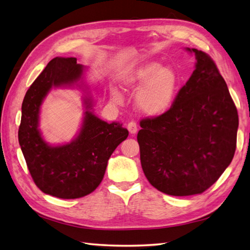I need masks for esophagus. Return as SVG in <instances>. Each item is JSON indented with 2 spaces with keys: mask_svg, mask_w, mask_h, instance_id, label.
I'll list each match as a JSON object with an SVG mask.
<instances>
[{
  "mask_svg": "<svg viewBox=\"0 0 250 250\" xmlns=\"http://www.w3.org/2000/svg\"><path fill=\"white\" fill-rule=\"evenodd\" d=\"M127 129H128L131 135H135L138 130L137 123H135V122H129V123L127 124Z\"/></svg>",
  "mask_w": 250,
  "mask_h": 250,
  "instance_id": "esophagus-1",
  "label": "esophagus"
}]
</instances>
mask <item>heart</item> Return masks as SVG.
<instances>
[{
	"label": "heart",
	"mask_w": 250,
	"mask_h": 250,
	"mask_svg": "<svg viewBox=\"0 0 250 250\" xmlns=\"http://www.w3.org/2000/svg\"><path fill=\"white\" fill-rule=\"evenodd\" d=\"M127 90H135L142 85L136 94V104L148 115L166 112L175 97L177 76L170 67H160L157 62H147L129 71L123 78ZM114 99L120 96L113 92Z\"/></svg>",
	"instance_id": "b5f03b06"
}]
</instances>
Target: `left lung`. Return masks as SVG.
I'll list each match as a JSON object with an SVG mask.
<instances>
[{"instance_id":"obj_1","label":"left lung","mask_w":250,"mask_h":250,"mask_svg":"<svg viewBox=\"0 0 250 250\" xmlns=\"http://www.w3.org/2000/svg\"><path fill=\"white\" fill-rule=\"evenodd\" d=\"M197 64L172 107L140 121L137 140L147 181L170 196L202 193L233 159L237 110L215 62L201 50L189 49Z\"/></svg>"}]
</instances>
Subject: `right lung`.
<instances>
[{
	"label": "right lung",
	"instance_id": "1",
	"mask_svg": "<svg viewBox=\"0 0 250 250\" xmlns=\"http://www.w3.org/2000/svg\"><path fill=\"white\" fill-rule=\"evenodd\" d=\"M76 58H54L32 83L22 103L18 139L35 185L47 195L76 199L93 192L101 184L108 160L128 137L120 123H107L93 114L90 99L80 134L65 146H50L38 130L40 109L52 86L68 85L81 78Z\"/></svg>",
	"mask_w": 250,
	"mask_h": 250
}]
</instances>
